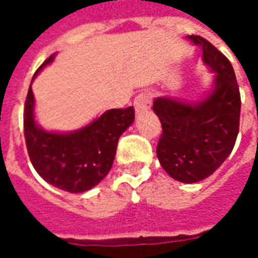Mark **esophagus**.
<instances>
[{"mask_svg": "<svg viewBox=\"0 0 258 258\" xmlns=\"http://www.w3.org/2000/svg\"><path fill=\"white\" fill-rule=\"evenodd\" d=\"M151 101H153V95L149 91H143L135 97L134 100V105H135V109L137 112H145L147 109H150L151 107Z\"/></svg>", "mask_w": 258, "mask_h": 258, "instance_id": "34e87169", "label": "esophagus"}]
</instances>
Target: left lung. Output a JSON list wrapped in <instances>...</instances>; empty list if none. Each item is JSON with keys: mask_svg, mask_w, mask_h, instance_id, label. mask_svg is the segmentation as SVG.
I'll list each match as a JSON object with an SVG mask.
<instances>
[{"mask_svg": "<svg viewBox=\"0 0 258 258\" xmlns=\"http://www.w3.org/2000/svg\"><path fill=\"white\" fill-rule=\"evenodd\" d=\"M202 46L206 64L216 71L214 89L198 104L158 97L153 109L162 123L157 146L165 171L183 183H194L216 171L232 153L240 130L241 96L228 57L201 36H190Z\"/></svg>", "mask_w": 258, "mask_h": 258, "instance_id": "8db88e82", "label": "left lung"}]
</instances>
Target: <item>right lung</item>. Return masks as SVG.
Segmentation results:
<instances>
[{"mask_svg": "<svg viewBox=\"0 0 258 258\" xmlns=\"http://www.w3.org/2000/svg\"><path fill=\"white\" fill-rule=\"evenodd\" d=\"M52 58L53 54L42 62L34 76ZM33 104L29 87L24 108V137L30 162L42 179L70 192L87 191L108 174L117 141L135 119L131 105L109 109L76 133H45L34 123Z\"/></svg>", "mask_w": 258, "mask_h": 258, "instance_id": "add662e5", "label": "right lung"}]
</instances>
